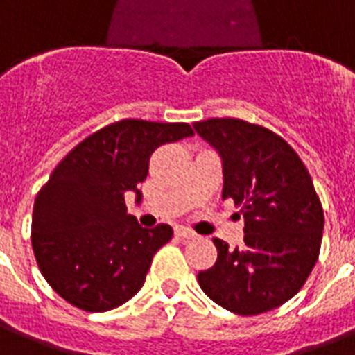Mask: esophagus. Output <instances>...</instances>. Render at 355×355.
<instances>
[{"label":"esophagus","instance_id":"esophagus-1","mask_svg":"<svg viewBox=\"0 0 355 355\" xmlns=\"http://www.w3.org/2000/svg\"><path fill=\"white\" fill-rule=\"evenodd\" d=\"M175 233H177V237H180V239H195V237H197V233L191 232V230H187V227H184V226L175 227Z\"/></svg>","mask_w":355,"mask_h":355}]
</instances>
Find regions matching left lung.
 I'll use <instances>...</instances> for the list:
<instances>
[{"mask_svg": "<svg viewBox=\"0 0 355 355\" xmlns=\"http://www.w3.org/2000/svg\"><path fill=\"white\" fill-rule=\"evenodd\" d=\"M193 128L223 160V198L243 206L244 244L213 239L217 262L197 279L207 297L239 315L281 306L306 282L321 250L324 215L299 155L270 129L237 118Z\"/></svg>", "mask_w": 355, "mask_h": 355, "instance_id": "left-lung-1", "label": "left lung"}]
</instances>
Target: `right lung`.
<instances>
[{
    "label": "right lung",
    "instance_id": "add662e5",
    "mask_svg": "<svg viewBox=\"0 0 355 355\" xmlns=\"http://www.w3.org/2000/svg\"><path fill=\"white\" fill-rule=\"evenodd\" d=\"M186 137L187 123L120 120L58 164L34 200L31 232L40 272L58 295L85 312H107L144 286L173 230L142 227L123 197L132 191L140 202L153 151Z\"/></svg>",
    "mask_w": 355,
    "mask_h": 355
}]
</instances>
